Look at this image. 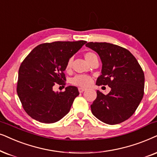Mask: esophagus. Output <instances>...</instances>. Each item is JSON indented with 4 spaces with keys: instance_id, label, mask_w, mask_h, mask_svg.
<instances>
[{
    "instance_id": "1",
    "label": "esophagus",
    "mask_w": 157,
    "mask_h": 157,
    "mask_svg": "<svg viewBox=\"0 0 157 157\" xmlns=\"http://www.w3.org/2000/svg\"><path fill=\"white\" fill-rule=\"evenodd\" d=\"M85 90H86V89L83 88V87H79V88H78L79 92H80V93H83V92H84V91Z\"/></svg>"
}]
</instances>
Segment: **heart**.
<instances>
[{
    "instance_id": "1",
    "label": "heart",
    "mask_w": 157,
    "mask_h": 157,
    "mask_svg": "<svg viewBox=\"0 0 157 157\" xmlns=\"http://www.w3.org/2000/svg\"><path fill=\"white\" fill-rule=\"evenodd\" d=\"M97 57L95 53L92 52H86L85 54V58L87 60V62H89L90 60L93 59V57ZM72 63V59L71 58L68 60L67 63L66 64V70L69 71L71 69ZM71 82L73 85H77V86H80V87H87L88 85L91 84L92 82V78L90 76L85 75H77L76 76H75L71 80Z\"/></svg>"
}]
</instances>
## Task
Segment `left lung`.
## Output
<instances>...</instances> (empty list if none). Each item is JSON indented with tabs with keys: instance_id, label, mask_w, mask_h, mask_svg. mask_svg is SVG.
Instances as JSON below:
<instances>
[{
	"instance_id": "8db88e82",
	"label": "left lung",
	"mask_w": 157,
	"mask_h": 157,
	"mask_svg": "<svg viewBox=\"0 0 157 157\" xmlns=\"http://www.w3.org/2000/svg\"><path fill=\"white\" fill-rule=\"evenodd\" d=\"M85 46L97 52L103 64L96 85L111 88L106 95L97 91V98L90 105L92 113L105 124H121L134 113L143 98L142 68L125 48L106 42H88Z\"/></svg>"
}]
</instances>
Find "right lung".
<instances>
[{"label":"right lung","mask_w":157,"mask_h":157,"mask_svg":"<svg viewBox=\"0 0 157 157\" xmlns=\"http://www.w3.org/2000/svg\"><path fill=\"white\" fill-rule=\"evenodd\" d=\"M85 41H54L37 46L25 58L18 70L17 93L23 108L34 120L52 124L70 111L77 87L68 86L55 93L53 86L64 85L68 60L86 43Z\"/></svg>","instance_id":"1"}]
</instances>
